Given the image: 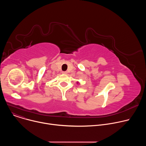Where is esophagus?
<instances>
[{"label": "esophagus", "mask_w": 146, "mask_h": 146, "mask_svg": "<svg viewBox=\"0 0 146 146\" xmlns=\"http://www.w3.org/2000/svg\"><path fill=\"white\" fill-rule=\"evenodd\" d=\"M62 74H67V72H65V71H63V72H62Z\"/></svg>", "instance_id": "1"}]
</instances>
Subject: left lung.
Segmentation results:
<instances>
[{"instance_id":"obj_1","label":"left lung","mask_w":146,"mask_h":146,"mask_svg":"<svg viewBox=\"0 0 146 146\" xmlns=\"http://www.w3.org/2000/svg\"><path fill=\"white\" fill-rule=\"evenodd\" d=\"M77 84H80L79 82H77Z\"/></svg>"}]
</instances>
